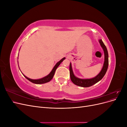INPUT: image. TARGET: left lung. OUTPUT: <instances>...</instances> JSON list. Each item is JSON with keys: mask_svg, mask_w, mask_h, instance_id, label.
Here are the masks:
<instances>
[{"mask_svg": "<svg viewBox=\"0 0 127 127\" xmlns=\"http://www.w3.org/2000/svg\"><path fill=\"white\" fill-rule=\"evenodd\" d=\"M99 43H100L101 47L103 49L104 52V65L102 70L99 74L95 77L92 78V79H79L76 77L75 75L73 74V72L71 68V64H70L69 66V72H70V79L72 82L74 83L75 85L81 86L83 87H88L93 85L94 84H96L99 82V80H101L102 78L105 75V73L107 71V68H108L109 66V56H108V52H107V49L106 48V46L104 44L102 40H99Z\"/></svg>", "mask_w": 127, "mask_h": 127, "instance_id": "1", "label": "left lung"}]
</instances>
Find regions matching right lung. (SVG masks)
<instances>
[{
    "label": "right lung",
    "instance_id": "add662e5",
    "mask_svg": "<svg viewBox=\"0 0 127 127\" xmlns=\"http://www.w3.org/2000/svg\"><path fill=\"white\" fill-rule=\"evenodd\" d=\"M64 59H65V58H63L61 60H60L59 62H58L57 63V64L55 65V66L54 67V68H53V69L52 70L51 72L50 73V74L48 76H45V77H44L42 78L41 79H30V78H28V77H26L24 75V76L27 79H28L29 81H30L31 82H32L33 83H34V84H44V83H47V82H49L50 81V80L52 79L53 76H54V75H55L56 70L57 69V68H58V67L59 66L60 64L61 63V62H63V60Z\"/></svg>",
    "mask_w": 127,
    "mask_h": 127
}]
</instances>
